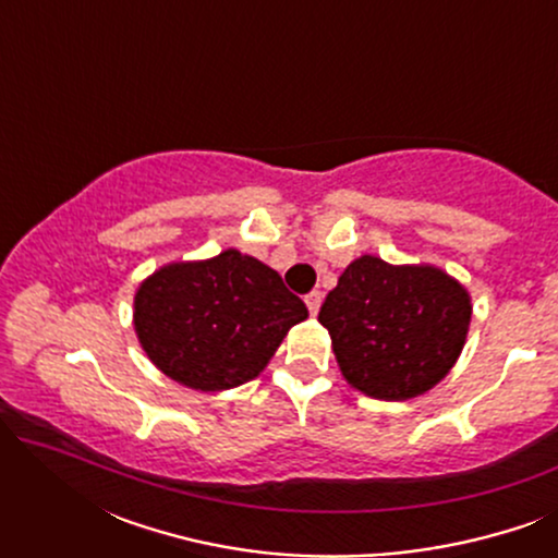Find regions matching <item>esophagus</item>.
I'll return each mask as SVG.
<instances>
[{
    "instance_id": "34e87169",
    "label": "esophagus",
    "mask_w": 558,
    "mask_h": 558,
    "mask_svg": "<svg viewBox=\"0 0 558 558\" xmlns=\"http://www.w3.org/2000/svg\"><path fill=\"white\" fill-rule=\"evenodd\" d=\"M304 302H307V310H310V315L315 317L317 312H319V304H323V292H310L307 296H304Z\"/></svg>"
}]
</instances>
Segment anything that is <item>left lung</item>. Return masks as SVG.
I'll use <instances>...</instances> for the list:
<instances>
[{"label": "left lung", "mask_w": 558, "mask_h": 558, "mask_svg": "<svg viewBox=\"0 0 558 558\" xmlns=\"http://www.w3.org/2000/svg\"><path fill=\"white\" fill-rule=\"evenodd\" d=\"M470 317L468 289L447 271L365 254L340 274L317 319L350 386L380 401H407L452 371Z\"/></svg>", "instance_id": "left-lung-1"}]
</instances>
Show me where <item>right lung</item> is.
<instances>
[{
	"instance_id": "right-lung-1",
	"label": "right lung",
	"mask_w": 558,
	"mask_h": 558,
	"mask_svg": "<svg viewBox=\"0 0 558 558\" xmlns=\"http://www.w3.org/2000/svg\"><path fill=\"white\" fill-rule=\"evenodd\" d=\"M307 307L271 266L235 248L174 262L134 294V330L165 376L195 391L256 378Z\"/></svg>"
}]
</instances>
